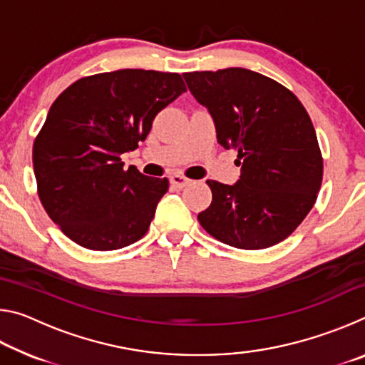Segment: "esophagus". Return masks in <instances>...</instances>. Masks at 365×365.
<instances>
[{"label": "esophagus", "instance_id": "1", "mask_svg": "<svg viewBox=\"0 0 365 365\" xmlns=\"http://www.w3.org/2000/svg\"><path fill=\"white\" fill-rule=\"evenodd\" d=\"M188 183H190V180L183 175L175 174V175L170 177V185H172V187H175V188H185Z\"/></svg>", "mask_w": 365, "mask_h": 365}]
</instances>
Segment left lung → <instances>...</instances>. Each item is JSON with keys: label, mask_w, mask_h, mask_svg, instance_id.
Masks as SVG:
<instances>
[{"label": "left lung", "mask_w": 365, "mask_h": 365, "mask_svg": "<svg viewBox=\"0 0 365 365\" xmlns=\"http://www.w3.org/2000/svg\"><path fill=\"white\" fill-rule=\"evenodd\" d=\"M215 123L217 141L237 150L240 178L207 180L212 202L202 228L240 250H264L292 235L316 202L324 163L311 117L292 91L243 67L183 73Z\"/></svg>", "instance_id": "1"}]
</instances>
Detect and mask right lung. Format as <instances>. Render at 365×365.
<instances>
[{
    "label": "right lung",
    "instance_id": "right-lung-1",
    "mask_svg": "<svg viewBox=\"0 0 365 365\" xmlns=\"http://www.w3.org/2000/svg\"><path fill=\"white\" fill-rule=\"evenodd\" d=\"M185 91L178 73L120 69L80 78L53 103L34 170L43 207L72 242L113 251L145 237L169 180L123 170L120 156Z\"/></svg>",
    "mask_w": 365,
    "mask_h": 365
}]
</instances>
